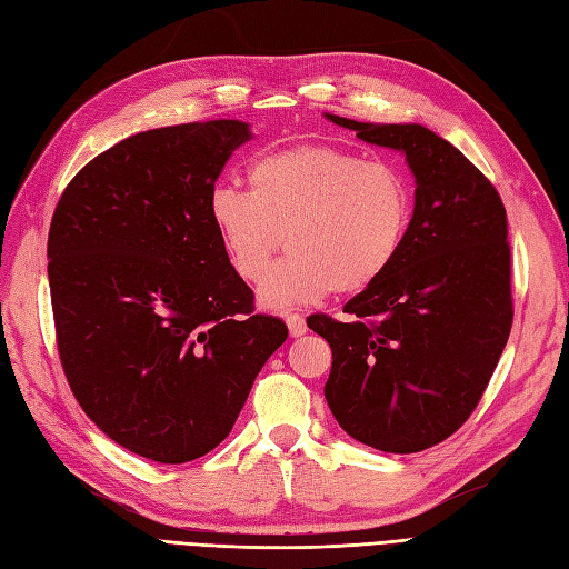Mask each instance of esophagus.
I'll use <instances>...</instances> for the list:
<instances>
[{"mask_svg":"<svg viewBox=\"0 0 569 569\" xmlns=\"http://www.w3.org/2000/svg\"><path fill=\"white\" fill-rule=\"evenodd\" d=\"M287 327H289V335H291V337H301V335H306V330H308L306 318L299 316V313H289V316H287Z\"/></svg>","mask_w":569,"mask_h":569,"instance_id":"esophagus-1","label":"esophagus"}]
</instances>
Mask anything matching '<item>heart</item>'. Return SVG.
Listing matches in <instances>:
<instances>
[{"label": "heart", "instance_id": "heart-1", "mask_svg": "<svg viewBox=\"0 0 569 569\" xmlns=\"http://www.w3.org/2000/svg\"><path fill=\"white\" fill-rule=\"evenodd\" d=\"M249 192L216 184L211 226L239 278H263L284 244L289 256L258 289L266 308L370 289L399 258L412 218L406 176L330 144L266 153L249 168Z\"/></svg>", "mask_w": 569, "mask_h": 569}]
</instances>
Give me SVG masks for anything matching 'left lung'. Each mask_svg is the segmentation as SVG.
<instances>
[{
    "label": "left lung",
    "mask_w": 569,
    "mask_h": 569,
    "mask_svg": "<svg viewBox=\"0 0 569 569\" xmlns=\"http://www.w3.org/2000/svg\"><path fill=\"white\" fill-rule=\"evenodd\" d=\"M325 118L368 144L401 151L416 178L410 228L393 266L343 306V322L308 318L332 349L325 399L356 441L418 453L470 418L506 349V209L493 184L429 128Z\"/></svg>",
    "instance_id": "8db88e82"
}]
</instances>
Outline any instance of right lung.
<instances>
[{
	"instance_id": "add662e5",
	"label": "right lung",
	"mask_w": 569,
	"mask_h": 569,
	"mask_svg": "<svg viewBox=\"0 0 569 569\" xmlns=\"http://www.w3.org/2000/svg\"><path fill=\"white\" fill-rule=\"evenodd\" d=\"M244 120L137 132L84 166L51 218L47 258L61 366L123 449L178 465L230 435L287 339L253 313L206 201Z\"/></svg>"
}]
</instances>
